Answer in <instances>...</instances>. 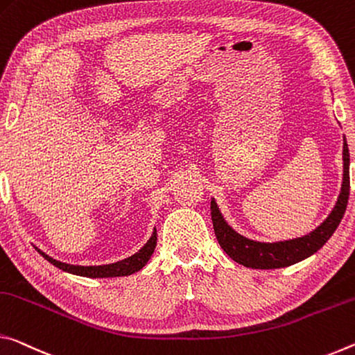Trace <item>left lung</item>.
<instances>
[{"instance_id":"left-lung-1","label":"left lung","mask_w":355,"mask_h":355,"mask_svg":"<svg viewBox=\"0 0 355 355\" xmlns=\"http://www.w3.org/2000/svg\"><path fill=\"white\" fill-rule=\"evenodd\" d=\"M343 160H345V174H343V185L338 201L330 216L324 220L321 226L304 237L293 241L264 243L254 242L247 237L237 234L232 231L220 214L216 201H211V216L216 231L217 241L226 254L236 263H239L252 269H278L299 263V261L309 258L310 254L316 253L325 242L334 234L336 226L340 225L345 216L347 198H349V149H347L346 139L343 143Z\"/></svg>"}]
</instances>
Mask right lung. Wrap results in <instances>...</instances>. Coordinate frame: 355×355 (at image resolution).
Listing matches in <instances>:
<instances>
[{"instance_id": "1", "label": "right lung", "mask_w": 355, "mask_h": 355, "mask_svg": "<svg viewBox=\"0 0 355 355\" xmlns=\"http://www.w3.org/2000/svg\"><path fill=\"white\" fill-rule=\"evenodd\" d=\"M157 245V231L154 230V234L150 236V239L148 241L146 245H144L138 253L133 254V257L127 258L124 261H119V263L114 264H107V266H89V267H83V266H72V264H64L56 261L53 258H50L49 254H45L37 250V252L42 254V257L56 266L58 269H62L69 272V274H75V275H81V277H89V278H107V277H124V275H130L133 272H138L139 269H143L144 264L148 263L150 254L154 253Z\"/></svg>"}]
</instances>
